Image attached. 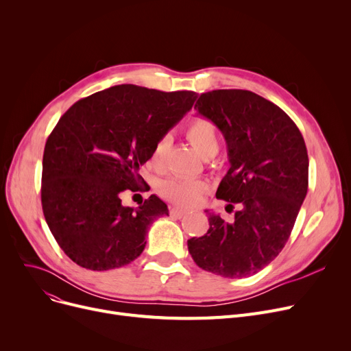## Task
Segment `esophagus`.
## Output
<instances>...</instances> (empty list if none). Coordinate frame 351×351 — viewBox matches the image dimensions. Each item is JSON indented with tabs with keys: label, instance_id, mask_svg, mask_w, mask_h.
I'll return each mask as SVG.
<instances>
[{
	"label": "esophagus",
	"instance_id": "obj_1",
	"mask_svg": "<svg viewBox=\"0 0 351 351\" xmlns=\"http://www.w3.org/2000/svg\"><path fill=\"white\" fill-rule=\"evenodd\" d=\"M171 215L172 216H175V217H182L183 215L186 213V210H183V209H179V208H171Z\"/></svg>",
	"mask_w": 351,
	"mask_h": 351
}]
</instances>
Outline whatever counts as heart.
Wrapping results in <instances>:
<instances>
[{
  "mask_svg": "<svg viewBox=\"0 0 351 351\" xmlns=\"http://www.w3.org/2000/svg\"><path fill=\"white\" fill-rule=\"evenodd\" d=\"M186 138L202 158H212L219 151L217 128L212 121L206 118L193 119L186 128ZM166 147H168V141L166 139H162L156 143L152 154V163L155 166H160L163 162ZM205 191L206 185L204 182L186 178L169 179L163 182L159 188V192L165 199L171 200L175 205L186 208L199 204Z\"/></svg>",
  "mask_w": 351,
  "mask_h": 351,
  "instance_id": "heart-1",
  "label": "heart"
}]
</instances>
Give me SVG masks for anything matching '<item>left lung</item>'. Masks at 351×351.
<instances>
[{
	"mask_svg": "<svg viewBox=\"0 0 351 351\" xmlns=\"http://www.w3.org/2000/svg\"><path fill=\"white\" fill-rule=\"evenodd\" d=\"M197 114L223 134L230 168L217 199L239 204L232 222L209 215V230L188 241L195 263L222 278L256 274L289 241L308 186L304 139L278 105L245 89L202 94Z\"/></svg>",
	"mask_w": 351,
	"mask_h": 351,
	"instance_id": "8db88e82",
	"label": "left lung"
}]
</instances>
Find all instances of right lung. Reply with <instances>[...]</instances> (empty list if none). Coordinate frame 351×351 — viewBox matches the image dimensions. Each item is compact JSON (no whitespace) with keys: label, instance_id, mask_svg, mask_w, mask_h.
<instances>
[{"label":"right lung","instance_id":"add662e5","mask_svg":"<svg viewBox=\"0 0 351 351\" xmlns=\"http://www.w3.org/2000/svg\"><path fill=\"white\" fill-rule=\"evenodd\" d=\"M193 90L162 92L117 85L80 99L47 139L41 202L47 225L72 262L89 270L134 262L147 228L168 206L151 195L134 209L125 192L145 185L139 166L192 109Z\"/></svg>","mask_w":351,"mask_h":351}]
</instances>
